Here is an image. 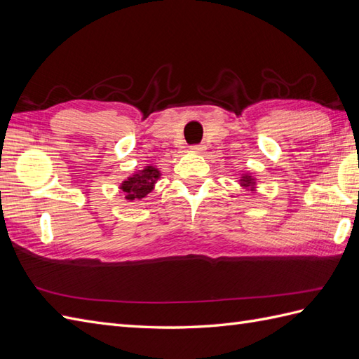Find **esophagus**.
I'll use <instances>...</instances> for the list:
<instances>
[{"label": "esophagus", "instance_id": "1", "mask_svg": "<svg viewBox=\"0 0 359 359\" xmlns=\"http://www.w3.org/2000/svg\"><path fill=\"white\" fill-rule=\"evenodd\" d=\"M189 151L191 153H201V151H203V145H191Z\"/></svg>", "mask_w": 359, "mask_h": 359}]
</instances>
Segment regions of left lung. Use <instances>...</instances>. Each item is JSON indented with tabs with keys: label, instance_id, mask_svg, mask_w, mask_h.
<instances>
[{
	"label": "left lung",
	"instance_id": "obj_1",
	"mask_svg": "<svg viewBox=\"0 0 359 359\" xmlns=\"http://www.w3.org/2000/svg\"><path fill=\"white\" fill-rule=\"evenodd\" d=\"M240 185L247 191H256V179L250 172H244L240 177Z\"/></svg>",
	"mask_w": 359,
	"mask_h": 359
}]
</instances>
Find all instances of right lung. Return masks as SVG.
Here are the masks:
<instances>
[{
    "label": "right lung",
    "mask_w": 359,
    "mask_h": 359,
    "mask_svg": "<svg viewBox=\"0 0 359 359\" xmlns=\"http://www.w3.org/2000/svg\"><path fill=\"white\" fill-rule=\"evenodd\" d=\"M161 177L159 168L149 165L144 170L135 171L132 176H128L126 180H123L119 189L123 191L124 198L128 201H137L147 197V194L154 189L156 182Z\"/></svg>",
    "instance_id": "obj_1"
}]
</instances>
